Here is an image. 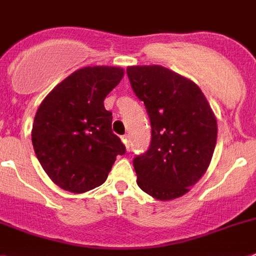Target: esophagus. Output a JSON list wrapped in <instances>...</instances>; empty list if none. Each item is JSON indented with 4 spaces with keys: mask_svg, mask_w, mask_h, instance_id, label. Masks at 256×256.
I'll return each instance as SVG.
<instances>
[{
    "mask_svg": "<svg viewBox=\"0 0 256 256\" xmlns=\"http://www.w3.org/2000/svg\"><path fill=\"white\" fill-rule=\"evenodd\" d=\"M122 142H124V144H125L126 150H130V140H128V135H125V136H122Z\"/></svg>",
    "mask_w": 256,
    "mask_h": 256,
    "instance_id": "34e87169",
    "label": "esophagus"
}]
</instances>
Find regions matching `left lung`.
<instances>
[{"label": "left lung", "mask_w": 256, "mask_h": 256, "mask_svg": "<svg viewBox=\"0 0 256 256\" xmlns=\"http://www.w3.org/2000/svg\"><path fill=\"white\" fill-rule=\"evenodd\" d=\"M135 95L150 116V150L134 158L138 186L160 201L190 192L210 165L216 117L192 80L162 66H128Z\"/></svg>", "instance_id": "left-lung-1"}]
</instances>
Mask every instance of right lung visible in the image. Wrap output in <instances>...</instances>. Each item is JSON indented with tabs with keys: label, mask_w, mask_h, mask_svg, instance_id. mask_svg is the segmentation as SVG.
Returning <instances> with one entry per match:
<instances>
[{
	"label": "right lung",
	"mask_w": 256,
	"mask_h": 256,
	"mask_svg": "<svg viewBox=\"0 0 256 256\" xmlns=\"http://www.w3.org/2000/svg\"><path fill=\"white\" fill-rule=\"evenodd\" d=\"M121 66L77 70L40 104L32 143L40 164L62 190L85 193L102 186L116 157L126 152L112 131L104 99L124 77Z\"/></svg>",
	"instance_id": "obj_1"
}]
</instances>
